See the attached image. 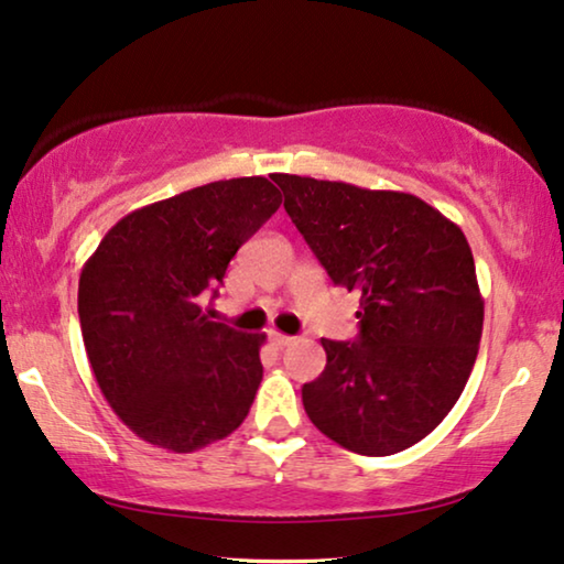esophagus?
Returning a JSON list of instances; mask_svg holds the SVG:
<instances>
[{
    "mask_svg": "<svg viewBox=\"0 0 564 564\" xmlns=\"http://www.w3.org/2000/svg\"><path fill=\"white\" fill-rule=\"evenodd\" d=\"M293 339L296 337H289V335H281V332H271V343L275 345V347H289Z\"/></svg>",
    "mask_w": 564,
    "mask_h": 564,
    "instance_id": "1",
    "label": "esophagus"
}]
</instances>
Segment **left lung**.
<instances>
[{
    "label": "left lung",
    "instance_id": "1",
    "mask_svg": "<svg viewBox=\"0 0 564 564\" xmlns=\"http://www.w3.org/2000/svg\"><path fill=\"white\" fill-rule=\"evenodd\" d=\"M273 181L332 283L360 293V335L322 339L327 365L301 388L306 414L345 449L395 455L449 414L478 358L482 299L470 245L414 194L289 173Z\"/></svg>",
    "mask_w": 564,
    "mask_h": 564
}]
</instances>
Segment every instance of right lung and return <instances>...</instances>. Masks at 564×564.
I'll return each instance as SVG.
<instances>
[{"instance_id": "add662e5", "label": "right lung", "mask_w": 564, "mask_h": 564, "mask_svg": "<svg viewBox=\"0 0 564 564\" xmlns=\"http://www.w3.org/2000/svg\"><path fill=\"white\" fill-rule=\"evenodd\" d=\"M281 206L263 176L214 181L127 214L78 279L94 378L155 447L194 452L245 422L263 380L260 345L204 314L229 260Z\"/></svg>"}]
</instances>
